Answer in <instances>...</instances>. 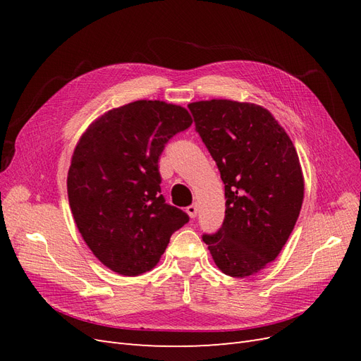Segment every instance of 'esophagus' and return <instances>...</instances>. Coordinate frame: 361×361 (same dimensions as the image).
<instances>
[{"label": "esophagus", "mask_w": 361, "mask_h": 361, "mask_svg": "<svg viewBox=\"0 0 361 361\" xmlns=\"http://www.w3.org/2000/svg\"><path fill=\"white\" fill-rule=\"evenodd\" d=\"M187 214L190 215V218H195L197 215V204H191L187 207Z\"/></svg>", "instance_id": "esophagus-1"}]
</instances>
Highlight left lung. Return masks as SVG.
Segmentation results:
<instances>
[{
  "mask_svg": "<svg viewBox=\"0 0 361 361\" xmlns=\"http://www.w3.org/2000/svg\"><path fill=\"white\" fill-rule=\"evenodd\" d=\"M188 108L224 182L223 226L203 241L224 274L253 276L279 256L298 220L304 199L298 154L264 106L212 99Z\"/></svg>",
  "mask_w": 361,
  "mask_h": 361,
  "instance_id": "left-lung-1",
  "label": "left lung"
}]
</instances>
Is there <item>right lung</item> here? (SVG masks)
Segmentation results:
<instances>
[{
    "mask_svg": "<svg viewBox=\"0 0 361 361\" xmlns=\"http://www.w3.org/2000/svg\"><path fill=\"white\" fill-rule=\"evenodd\" d=\"M191 123L180 105L135 101L97 117L73 150L68 197L75 224L92 253L120 276L155 268L190 220L162 197L158 159Z\"/></svg>",
    "mask_w": 361,
    "mask_h": 361,
    "instance_id": "right-lung-1",
    "label": "right lung"
}]
</instances>
